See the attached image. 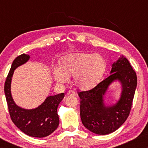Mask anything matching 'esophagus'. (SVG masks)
Listing matches in <instances>:
<instances>
[{
    "mask_svg": "<svg viewBox=\"0 0 148 148\" xmlns=\"http://www.w3.org/2000/svg\"><path fill=\"white\" fill-rule=\"evenodd\" d=\"M67 95L68 96H69V95H71V96H76V93L73 92V91H69V92H68L67 93Z\"/></svg>",
    "mask_w": 148,
    "mask_h": 148,
    "instance_id": "34e87169",
    "label": "esophagus"
}]
</instances>
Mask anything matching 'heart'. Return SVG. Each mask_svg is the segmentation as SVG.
Segmentation results:
<instances>
[{
	"mask_svg": "<svg viewBox=\"0 0 148 148\" xmlns=\"http://www.w3.org/2000/svg\"><path fill=\"white\" fill-rule=\"evenodd\" d=\"M106 67V62L100 54L77 52L63 56L60 66L54 67V77L58 84H66L70 77L82 90L94 88L100 82Z\"/></svg>",
	"mask_w": 148,
	"mask_h": 148,
	"instance_id": "b5f03b06",
	"label": "heart"
}]
</instances>
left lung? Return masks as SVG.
<instances>
[{"instance_id":"left-lung-1","label":"left lung","mask_w":148,"mask_h":148,"mask_svg":"<svg viewBox=\"0 0 148 148\" xmlns=\"http://www.w3.org/2000/svg\"><path fill=\"white\" fill-rule=\"evenodd\" d=\"M116 80L122 86L121 98L116 105L105 106L103 96L108 86ZM137 82L136 73L129 60L121 56L112 64L110 75L92 90L78 92L80 116L84 127L98 135L109 134L118 129L130 113Z\"/></svg>"}]
</instances>
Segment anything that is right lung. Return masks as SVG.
<instances>
[{"mask_svg":"<svg viewBox=\"0 0 148 148\" xmlns=\"http://www.w3.org/2000/svg\"><path fill=\"white\" fill-rule=\"evenodd\" d=\"M29 58L28 54H22L13 60L6 79L4 90L10 116L14 124L29 136L45 137L53 133L59 125L57 108L64 94L48 96L41 105L30 110L22 108L15 104L11 92L12 77L15 69L25 63Z\"/></svg>","mask_w":148,"mask_h":148,"instance_id":"add662e5","label":"right lung"}]
</instances>
